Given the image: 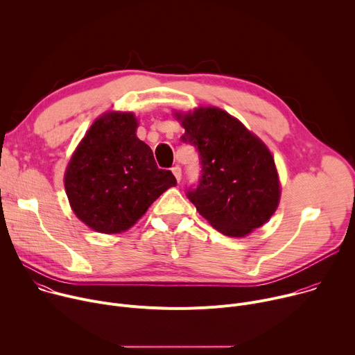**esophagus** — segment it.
Wrapping results in <instances>:
<instances>
[{
	"label": "esophagus",
	"mask_w": 355,
	"mask_h": 355,
	"mask_svg": "<svg viewBox=\"0 0 355 355\" xmlns=\"http://www.w3.org/2000/svg\"><path fill=\"white\" fill-rule=\"evenodd\" d=\"M171 171H173V174H174V177L177 178V181L180 182L181 181V177H182V173H181V168L178 167V166H175V167H173L171 168Z\"/></svg>",
	"instance_id": "esophagus-1"
}]
</instances>
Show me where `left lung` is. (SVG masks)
Listing matches in <instances>:
<instances>
[{
  "label": "left lung",
  "mask_w": 355,
  "mask_h": 355,
  "mask_svg": "<svg viewBox=\"0 0 355 355\" xmlns=\"http://www.w3.org/2000/svg\"><path fill=\"white\" fill-rule=\"evenodd\" d=\"M177 118L184 143L199 155L198 185L187 188L196 211L216 230L243 237L263 226L279 202V181L267 146L219 108H199Z\"/></svg>",
  "instance_id": "left-lung-1"
}]
</instances>
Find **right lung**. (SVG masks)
I'll use <instances>...</instances> for the list:
<instances>
[{"instance_id": "obj_1", "label": "right lung", "mask_w": 355, "mask_h": 355, "mask_svg": "<svg viewBox=\"0 0 355 355\" xmlns=\"http://www.w3.org/2000/svg\"><path fill=\"white\" fill-rule=\"evenodd\" d=\"M136 128L132 114H105L92 123L69 163L64 187L70 205L99 233L129 229L177 184L170 170L157 167Z\"/></svg>"}]
</instances>
